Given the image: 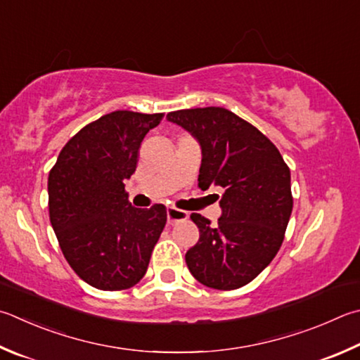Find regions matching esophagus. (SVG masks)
I'll return each mask as SVG.
<instances>
[{"instance_id":"esophagus-1","label":"esophagus","mask_w":360,"mask_h":360,"mask_svg":"<svg viewBox=\"0 0 360 360\" xmlns=\"http://www.w3.org/2000/svg\"><path fill=\"white\" fill-rule=\"evenodd\" d=\"M187 217H188V214L186 211H181V209H176V207H168L167 219H168V224L169 225L178 224V221L186 220Z\"/></svg>"}]
</instances>
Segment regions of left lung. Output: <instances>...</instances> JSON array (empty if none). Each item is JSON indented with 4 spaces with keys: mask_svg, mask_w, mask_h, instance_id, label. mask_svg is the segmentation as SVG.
I'll list each match as a JSON object with an SVG mask.
<instances>
[{
    "mask_svg": "<svg viewBox=\"0 0 360 360\" xmlns=\"http://www.w3.org/2000/svg\"><path fill=\"white\" fill-rule=\"evenodd\" d=\"M167 120L201 148L198 186L224 188L217 225L200 214V230L186 263L200 283L236 290L250 283L276 257L292 211L291 174L274 143L226 108L178 110Z\"/></svg>",
    "mask_w": 360,
    "mask_h": 360,
    "instance_id": "left-lung-1",
    "label": "left lung"
}]
</instances>
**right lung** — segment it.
<instances>
[{"label":"right lung","instance_id":"1","mask_svg":"<svg viewBox=\"0 0 360 360\" xmlns=\"http://www.w3.org/2000/svg\"><path fill=\"white\" fill-rule=\"evenodd\" d=\"M163 113L117 110L84 126L61 149L49 174V212L72 269L103 291L127 290L146 274L167 224V207L129 205L124 182Z\"/></svg>","mask_w":360,"mask_h":360}]
</instances>
